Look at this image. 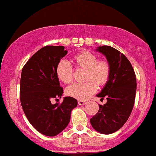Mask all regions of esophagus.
I'll use <instances>...</instances> for the list:
<instances>
[{
    "label": "esophagus",
    "mask_w": 156,
    "mask_h": 156,
    "mask_svg": "<svg viewBox=\"0 0 156 156\" xmlns=\"http://www.w3.org/2000/svg\"><path fill=\"white\" fill-rule=\"evenodd\" d=\"M87 103L86 101H84V100H79L78 101V104L79 105H84Z\"/></svg>",
    "instance_id": "esophagus-1"
}]
</instances>
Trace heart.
<instances>
[{"label":"heart","mask_w":156,"mask_h":156,"mask_svg":"<svg viewBox=\"0 0 156 156\" xmlns=\"http://www.w3.org/2000/svg\"><path fill=\"white\" fill-rule=\"evenodd\" d=\"M75 66L85 70V83H76L66 89V94L80 100H85L96 92L97 85L103 86L108 82L111 75V66L108 59H98L97 55L89 51H83L73 57ZM56 75L65 84L72 83L73 71L69 62L62 59L56 66Z\"/></svg>","instance_id":"heart-1"}]
</instances>
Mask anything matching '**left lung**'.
<instances>
[{
    "mask_svg": "<svg viewBox=\"0 0 156 156\" xmlns=\"http://www.w3.org/2000/svg\"><path fill=\"white\" fill-rule=\"evenodd\" d=\"M111 66V75L102 90L97 94L108 101L99 105V111L90 119L92 127L103 134L119 130L128 119L135 102L136 78L128 59L119 51L108 45L97 48Z\"/></svg>",
    "mask_w": 156,
    "mask_h": 156,
    "instance_id": "1",
    "label": "left lung"
}]
</instances>
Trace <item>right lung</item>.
<instances>
[{
	"label": "right lung",
	"mask_w": 156,
	"mask_h": 156,
	"mask_svg": "<svg viewBox=\"0 0 156 156\" xmlns=\"http://www.w3.org/2000/svg\"><path fill=\"white\" fill-rule=\"evenodd\" d=\"M64 46L46 45L37 51L22 69L20 99L26 118L35 130L55 136L67 127L77 100L64 97L62 103L51 104L63 94L56 75V66L67 54Z\"/></svg>",
	"instance_id": "1"
}]
</instances>
